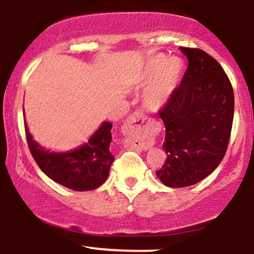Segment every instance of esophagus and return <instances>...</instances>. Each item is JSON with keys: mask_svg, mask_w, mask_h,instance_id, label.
Here are the masks:
<instances>
[{"mask_svg": "<svg viewBox=\"0 0 254 254\" xmlns=\"http://www.w3.org/2000/svg\"><path fill=\"white\" fill-rule=\"evenodd\" d=\"M124 131L127 133H139L142 131L147 130V117L141 112H133L132 115H130L127 117V121H125ZM131 148L133 149H142L141 143L136 144L135 142L130 144Z\"/></svg>", "mask_w": 254, "mask_h": 254, "instance_id": "esophagus-1", "label": "esophagus"}]
</instances>
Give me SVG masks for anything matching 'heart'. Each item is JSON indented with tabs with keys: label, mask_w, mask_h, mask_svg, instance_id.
Segmentation results:
<instances>
[{
	"label": "heart",
	"mask_w": 254,
	"mask_h": 254,
	"mask_svg": "<svg viewBox=\"0 0 254 254\" xmlns=\"http://www.w3.org/2000/svg\"><path fill=\"white\" fill-rule=\"evenodd\" d=\"M183 72V63L179 58L157 55L148 61L141 72L142 83L153 81L145 89L144 105L150 110H159L167 104L176 90Z\"/></svg>",
	"instance_id": "b5f03b06"
}]
</instances>
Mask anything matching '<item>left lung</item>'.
Instances as JSON below:
<instances>
[{
	"label": "left lung",
	"instance_id": "8db88e82",
	"mask_svg": "<svg viewBox=\"0 0 254 254\" xmlns=\"http://www.w3.org/2000/svg\"><path fill=\"white\" fill-rule=\"evenodd\" d=\"M189 60L180 86L159 111L167 157L156 176L170 188L199 183L222 161L228 147L234 93L220 63L199 49L180 48Z\"/></svg>",
	"mask_w": 254,
	"mask_h": 254
}]
</instances>
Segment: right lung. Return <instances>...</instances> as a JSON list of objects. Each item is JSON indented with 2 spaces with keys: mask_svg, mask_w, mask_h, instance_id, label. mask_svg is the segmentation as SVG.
Wrapping results in <instances>:
<instances>
[{
  "mask_svg": "<svg viewBox=\"0 0 254 254\" xmlns=\"http://www.w3.org/2000/svg\"><path fill=\"white\" fill-rule=\"evenodd\" d=\"M112 124L104 122L87 143L65 153H51L32 138L25 124L26 138L37 165L50 179L74 191H90L105 183L115 156L110 151Z\"/></svg>",
  "mask_w": 254,
  "mask_h": 254,
  "instance_id": "add662e5",
  "label": "right lung"
}]
</instances>
